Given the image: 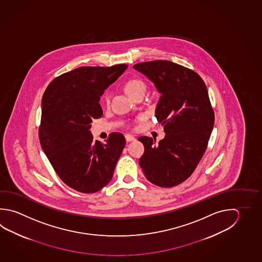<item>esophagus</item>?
<instances>
[{"instance_id":"obj_1","label":"esophagus","mask_w":262,"mask_h":262,"mask_svg":"<svg viewBox=\"0 0 262 262\" xmlns=\"http://www.w3.org/2000/svg\"><path fill=\"white\" fill-rule=\"evenodd\" d=\"M125 140L127 142H131V141L136 140V138H134L133 136H131V135H125Z\"/></svg>"}]
</instances>
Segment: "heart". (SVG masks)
I'll list each match as a JSON object with an SVG mask.
<instances>
[{"label":"heart","mask_w":262,"mask_h":262,"mask_svg":"<svg viewBox=\"0 0 262 262\" xmlns=\"http://www.w3.org/2000/svg\"><path fill=\"white\" fill-rule=\"evenodd\" d=\"M125 90L127 91L129 95L131 96L132 98H135L136 96L144 95L145 92L147 91V85L144 81L141 79H132L129 80L126 85H125ZM105 101L107 104H109L110 102V94L108 93L107 95L105 96Z\"/></svg>","instance_id":"b5f03b06"}]
</instances>
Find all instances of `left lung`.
Masks as SVG:
<instances>
[{"mask_svg": "<svg viewBox=\"0 0 262 262\" xmlns=\"http://www.w3.org/2000/svg\"><path fill=\"white\" fill-rule=\"evenodd\" d=\"M133 67L154 83L162 95L155 116L165 132L159 143L148 137L138 138L145 148L139 165L154 185L177 186L195 171L214 125L207 86L195 72L170 61L140 62Z\"/></svg>", "mask_w": 262, "mask_h": 262, "instance_id": "8db88e82", "label": "left lung"}]
</instances>
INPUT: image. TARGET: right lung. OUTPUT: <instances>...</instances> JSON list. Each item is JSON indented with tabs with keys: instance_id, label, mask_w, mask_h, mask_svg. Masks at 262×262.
I'll list each match as a JSON object with an SVG mask.
<instances>
[{
	"instance_id": "1",
	"label": "right lung",
	"mask_w": 262,
	"mask_h": 262,
	"mask_svg": "<svg viewBox=\"0 0 262 262\" xmlns=\"http://www.w3.org/2000/svg\"><path fill=\"white\" fill-rule=\"evenodd\" d=\"M126 68L78 67L54 78L43 94L41 148L61 180L81 193H95L111 181L124 149L122 134L112 133L101 143L90 129L102 115L100 97Z\"/></svg>"
}]
</instances>
